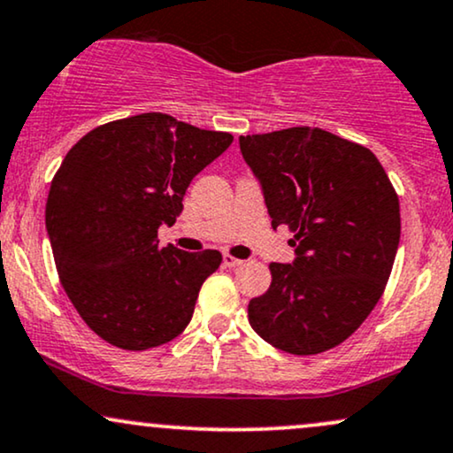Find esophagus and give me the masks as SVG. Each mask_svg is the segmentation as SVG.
Returning <instances> with one entry per match:
<instances>
[{"instance_id":"obj_1","label":"esophagus","mask_w":453,"mask_h":453,"mask_svg":"<svg viewBox=\"0 0 453 453\" xmlns=\"http://www.w3.org/2000/svg\"><path fill=\"white\" fill-rule=\"evenodd\" d=\"M241 264H242V259H236L230 253H223V265H227V268H238Z\"/></svg>"}]
</instances>
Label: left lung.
Instances as JSON below:
<instances>
[{
	"instance_id": "obj_1",
	"label": "left lung",
	"mask_w": 453,
	"mask_h": 453,
	"mask_svg": "<svg viewBox=\"0 0 453 453\" xmlns=\"http://www.w3.org/2000/svg\"><path fill=\"white\" fill-rule=\"evenodd\" d=\"M272 227L288 226L293 264H270L272 285L249 302L261 340L320 354L348 340L388 282L401 238L399 196L367 147L296 127L241 137Z\"/></svg>"
}]
</instances>
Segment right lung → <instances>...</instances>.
Returning a JSON list of instances; mask_svg holds the SVG:
<instances>
[{
	"mask_svg": "<svg viewBox=\"0 0 453 453\" xmlns=\"http://www.w3.org/2000/svg\"><path fill=\"white\" fill-rule=\"evenodd\" d=\"M232 141L151 111L96 127L65 156L48 194V238L71 303L111 346H162L192 320L221 253L160 247L157 227L177 221L192 179Z\"/></svg>",
	"mask_w": 453,
	"mask_h": 453,
	"instance_id": "right-lung-1",
	"label": "right lung"
}]
</instances>
